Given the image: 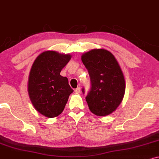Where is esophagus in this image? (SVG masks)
<instances>
[{
	"label": "esophagus",
	"mask_w": 159,
	"mask_h": 159,
	"mask_svg": "<svg viewBox=\"0 0 159 159\" xmlns=\"http://www.w3.org/2000/svg\"><path fill=\"white\" fill-rule=\"evenodd\" d=\"M80 91H81V88H80L79 87H77L75 89V92L76 93H79Z\"/></svg>",
	"instance_id": "34e87169"
}]
</instances>
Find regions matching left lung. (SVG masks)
<instances>
[{
	"label": "left lung",
	"mask_w": 159,
	"mask_h": 159,
	"mask_svg": "<svg viewBox=\"0 0 159 159\" xmlns=\"http://www.w3.org/2000/svg\"><path fill=\"white\" fill-rule=\"evenodd\" d=\"M89 72L91 87L86 96L88 107L98 116H108L119 106L125 93V81L114 55L106 49H92L81 56ZM84 94V88H82Z\"/></svg>",
	"instance_id": "1"
}]
</instances>
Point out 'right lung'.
<instances>
[{
	"instance_id": "1",
	"label": "right lung",
	"mask_w": 159,
	"mask_h": 159,
	"mask_svg": "<svg viewBox=\"0 0 159 159\" xmlns=\"http://www.w3.org/2000/svg\"><path fill=\"white\" fill-rule=\"evenodd\" d=\"M70 58V55L46 51L32 64L28 81L29 95L35 110L46 117L59 116L73 92L67 78L60 75Z\"/></svg>"
}]
</instances>
